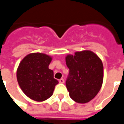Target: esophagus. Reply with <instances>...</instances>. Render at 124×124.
<instances>
[{"mask_svg": "<svg viewBox=\"0 0 124 124\" xmlns=\"http://www.w3.org/2000/svg\"><path fill=\"white\" fill-rule=\"evenodd\" d=\"M59 82L60 84L64 83V80L63 78H61V79H60V80H59Z\"/></svg>", "mask_w": 124, "mask_h": 124, "instance_id": "esophagus-1", "label": "esophagus"}]
</instances>
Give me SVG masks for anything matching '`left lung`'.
Returning <instances> with one entry per match:
<instances>
[{
	"instance_id": "left-lung-1",
	"label": "left lung",
	"mask_w": 124,
	"mask_h": 124,
	"mask_svg": "<svg viewBox=\"0 0 124 124\" xmlns=\"http://www.w3.org/2000/svg\"><path fill=\"white\" fill-rule=\"evenodd\" d=\"M69 75L66 82L70 98L80 104L88 102L100 90L104 79L101 59L90 50L76 52L66 56Z\"/></svg>"
}]
</instances>
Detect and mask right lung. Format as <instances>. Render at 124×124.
Segmentation results:
<instances>
[{
	"label": "right lung",
	"instance_id": "right-lung-1",
	"mask_svg": "<svg viewBox=\"0 0 124 124\" xmlns=\"http://www.w3.org/2000/svg\"><path fill=\"white\" fill-rule=\"evenodd\" d=\"M52 57L36 52L26 55L20 62L16 78L26 96L36 101H43L51 97L58 81L54 78L53 70L49 69Z\"/></svg>",
	"mask_w": 124,
	"mask_h": 124
}]
</instances>
